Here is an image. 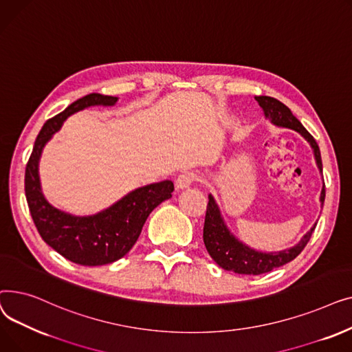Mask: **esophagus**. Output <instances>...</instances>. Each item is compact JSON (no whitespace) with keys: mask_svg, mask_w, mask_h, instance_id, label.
Returning <instances> with one entry per match:
<instances>
[{"mask_svg":"<svg viewBox=\"0 0 352 352\" xmlns=\"http://www.w3.org/2000/svg\"><path fill=\"white\" fill-rule=\"evenodd\" d=\"M197 179V175L195 173H191V171H186V173H181L177 179H175V186H177V190H184V188H188L191 184Z\"/></svg>","mask_w":352,"mask_h":352,"instance_id":"obj_1","label":"esophagus"}]
</instances>
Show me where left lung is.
I'll return each mask as SVG.
<instances>
[{
  "mask_svg": "<svg viewBox=\"0 0 352 352\" xmlns=\"http://www.w3.org/2000/svg\"><path fill=\"white\" fill-rule=\"evenodd\" d=\"M255 100L260 104V107L264 109V114L267 118L271 120L274 125L291 128L294 131L300 133L312 146L314 157H316L317 165L320 171L322 173V161H321V153L317 141L307 131L304 125L295 118L291 113V109L278 101L276 98L260 96L255 97ZM325 199V186L321 191V207ZM316 226L301 238V241L288 250L278 251V252H261L250 248L248 245L243 244L238 238H235L231 231L227 228L223 217H221L219 208L214 197L208 195V206H207V214H206V223H204V244L211 255L212 260L227 271H232L236 274H247V275H260L272 271L274 268H278L289 261H292L295 256L300 255V252L305 248L308 244L309 238L316 230Z\"/></svg>",
  "mask_w": 352,
  "mask_h": 352,
  "instance_id": "obj_1",
  "label": "left lung"
}]
</instances>
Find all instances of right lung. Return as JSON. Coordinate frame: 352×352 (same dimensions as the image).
<instances>
[{
    "instance_id": "add662e5",
    "label": "right lung",
    "mask_w": 352,
    "mask_h": 352,
    "mask_svg": "<svg viewBox=\"0 0 352 352\" xmlns=\"http://www.w3.org/2000/svg\"><path fill=\"white\" fill-rule=\"evenodd\" d=\"M117 100L94 92L68 105L44 124L27 162L25 197L36 230L52 250L80 265H105L122 258L137 243L148 215L162 201L171 198L174 191L170 179L150 184L126 194L109 208L88 217L60 211L45 199L38 175V162L45 144L74 113L92 105H114Z\"/></svg>"
}]
</instances>
